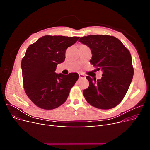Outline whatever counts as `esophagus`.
Instances as JSON below:
<instances>
[{"label": "esophagus", "mask_w": 150, "mask_h": 150, "mask_svg": "<svg viewBox=\"0 0 150 150\" xmlns=\"http://www.w3.org/2000/svg\"><path fill=\"white\" fill-rule=\"evenodd\" d=\"M79 78H82V79H84L86 78L84 74H83L82 73H79Z\"/></svg>", "instance_id": "34e87169"}]
</instances>
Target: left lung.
Returning a JSON list of instances; mask_svg holds the SVG:
<instances>
[{
  "label": "left lung",
  "instance_id": "obj_1",
  "mask_svg": "<svg viewBox=\"0 0 150 150\" xmlns=\"http://www.w3.org/2000/svg\"><path fill=\"white\" fill-rule=\"evenodd\" d=\"M79 42L87 45L92 52L91 64L103 71L102 78L88 79V88L83 94L91 105L110 110L122 101L128 91L134 74L131 54L120 40L108 35L81 37Z\"/></svg>",
  "mask_w": 150,
  "mask_h": 150
}]
</instances>
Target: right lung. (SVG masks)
<instances>
[{
    "instance_id": "obj_1",
    "label": "right lung",
    "mask_w": 150,
    "mask_h": 150,
    "mask_svg": "<svg viewBox=\"0 0 150 150\" xmlns=\"http://www.w3.org/2000/svg\"><path fill=\"white\" fill-rule=\"evenodd\" d=\"M79 37L44 35L27 49L21 62L25 92L35 105L53 110L64 103L79 78L76 72L56 74L57 65L64 62L67 47Z\"/></svg>"
}]
</instances>
